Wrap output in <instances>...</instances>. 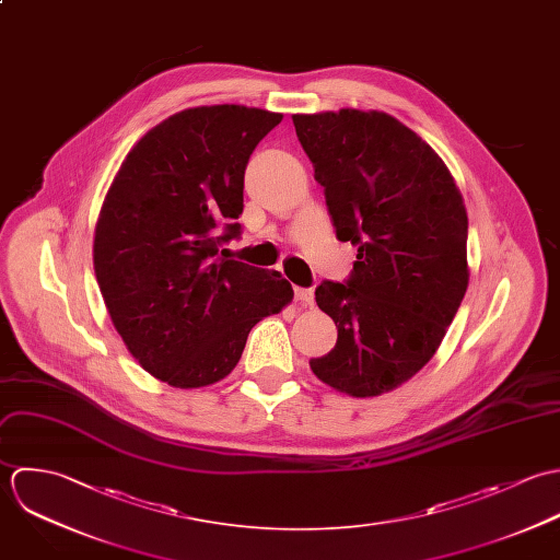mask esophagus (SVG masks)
I'll return each instance as SVG.
<instances>
[{"label": "esophagus", "mask_w": 560, "mask_h": 560, "mask_svg": "<svg viewBox=\"0 0 560 560\" xmlns=\"http://www.w3.org/2000/svg\"><path fill=\"white\" fill-rule=\"evenodd\" d=\"M294 296L303 307H314V290L312 288H296Z\"/></svg>", "instance_id": "esophagus-1"}]
</instances>
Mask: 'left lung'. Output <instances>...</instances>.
Here are the masks:
<instances>
[{"instance_id": "1", "label": "left lung", "mask_w": 560, "mask_h": 560, "mask_svg": "<svg viewBox=\"0 0 560 560\" xmlns=\"http://www.w3.org/2000/svg\"><path fill=\"white\" fill-rule=\"evenodd\" d=\"M292 120L325 188L337 240L357 246L350 277L316 288L337 341L310 365L339 392L378 396L431 361L465 296L463 197L444 160L389 114Z\"/></svg>"}]
</instances>
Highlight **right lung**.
I'll use <instances>...</instances> for the list:
<instances>
[{"instance_id":"add662e5","label":"right lung","mask_w":560,"mask_h":560,"mask_svg":"<svg viewBox=\"0 0 560 560\" xmlns=\"http://www.w3.org/2000/svg\"><path fill=\"white\" fill-rule=\"evenodd\" d=\"M283 114L203 106L149 129L122 160L95 226L97 283L127 350L190 389L224 378L250 329L294 296L277 270L224 259L244 171Z\"/></svg>"}]
</instances>
